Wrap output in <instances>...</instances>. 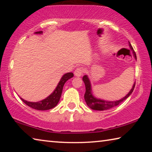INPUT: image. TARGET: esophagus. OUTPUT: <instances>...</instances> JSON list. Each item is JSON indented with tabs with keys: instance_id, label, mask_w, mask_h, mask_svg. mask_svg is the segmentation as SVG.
I'll return each mask as SVG.
<instances>
[{
	"instance_id": "esophagus-1",
	"label": "esophagus",
	"mask_w": 152,
	"mask_h": 152,
	"mask_svg": "<svg viewBox=\"0 0 152 152\" xmlns=\"http://www.w3.org/2000/svg\"><path fill=\"white\" fill-rule=\"evenodd\" d=\"M84 70L82 68H78L76 69V70L74 71V75L78 77H80L81 76L83 75Z\"/></svg>"
}]
</instances>
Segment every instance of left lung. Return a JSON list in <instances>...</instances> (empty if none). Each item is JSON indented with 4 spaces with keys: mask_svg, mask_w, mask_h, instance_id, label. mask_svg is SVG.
<instances>
[{
    "mask_svg": "<svg viewBox=\"0 0 152 152\" xmlns=\"http://www.w3.org/2000/svg\"><path fill=\"white\" fill-rule=\"evenodd\" d=\"M129 45L131 50L132 51L133 55L134 56L135 59V60H137L136 54L134 50H133V47L132 46V45H131L130 42H129ZM82 80L84 81V84H85V87H86V92H85V94H84V100H85V101L86 102V104L88 105L89 108H91V109L96 110H108V109H111V108L116 107L117 105H119V104H121V102L124 101L125 100L127 99V98L132 94L133 90H134L135 85V82H134V84H133L132 89L130 90V91L129 92L128 94H126L124 97L122 98V99L115 101H105V100H103V99H98V98L95 97L94 96L92 91V86H91V81H90V79L88 76L84 75L83 76V78H82Z\"/></svg>",
    "mask_w": 152,
    "mask_h": 152,
    "instance_id": "left-lung-1",
    "label": "left lung"
}]
</instances>
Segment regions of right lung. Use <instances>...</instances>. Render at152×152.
<instances>
[{
  "label": "right lung",
  "instance_id": "right-lung-1",
  "mask_svg": "<svg viewBox=\"0 0 152 152\" xmlns=\"http://www.w3.org/2000/svg\"><path fill=\"white\" fill-rule=\"evenodd\" d=\"M35 34H42L43 31H37L35 33ZM74 76V74L72 72H68L64 74L61 77L60 82L58 84V86H56L53 92L51 94L45 98V99L40 101L39 102H29L20 98V99L24 102L25 104H26L27 106L33 108V109L39 110H49L54 108L60 101L61 92H62L63 87L64 84L66 83L67 80L72 78Z\"/></svg>",
  "mask_w": 152,
  "mask_h": 152
}]
</instances>
